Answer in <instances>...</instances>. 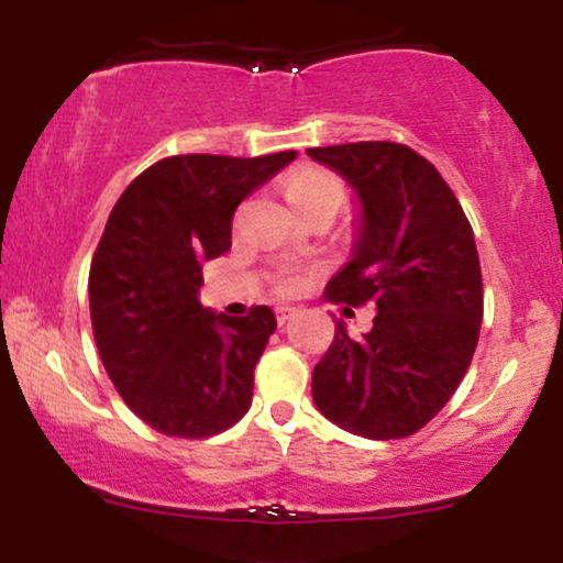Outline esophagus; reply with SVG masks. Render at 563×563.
Returning a JSON list of instances; mask_svg holds the SVG:
<instances>
[{"label":"esophagus","mask_w":563,"mask_h":563,"mask_svg":"<svg viewBox=\"0 0 563 563\" xmlns=\"http://www.w3.org/2000/svg\"><path fill=\"white\" fill-rule=\"evenodd\" d=\"M296 312H299V309H296V307H288V303H280V307H275L277 322H280V325H283V322H286V320L294 318Z\"/></svg>","instance_id":"esophagus-1"}]
</instances>
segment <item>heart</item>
<instances>
[{"instance_id":"1","label":"heart","mask_w":563,"mask_h":563,"mask_svg":"<svg viewBox=\"0 0 563 563\" xmlns=\"http://www.w3.org/2000/svg\"><path fill=\"white\" fill-rule=\"evenodd\" d=\"M286 196L299 211L318 203H339L341 183L335 179V174L309 166V169H299L296 174H290L286 183ZM296 280H299V275L286 277L288 286H294Z\"/></svg>"}]
</instances>
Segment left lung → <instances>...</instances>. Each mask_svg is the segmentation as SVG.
<instances>
[{"instance_id": "left-lung-1", "label": "left lung", "mask_w": 563, "mask_h": 563, "mask_svg": "<svg viewBox=\"0 0 563 563\" xmlns=\"http://www.w3.org/2000/svg\"><path fill=\"white\" fill-rule=\"evenodd\" d=\"M357 198L352 260L328 283L331 301L376 303L373 328L344 322L312 373V399L339 429L402 439L423 429L466 376L482 328V267L455 192L399 142L309 147Z\"/></svg>"}]
</instances>
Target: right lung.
<instances>
[{
    "label": "right lung",
    "mask_w": 563,
    "mask_h": 563,
    "mask_svg": "<svg viewBox=\"0 0 563 563\" xmlns=\"http://www.w3.org/2000/svg\"><path fill=\"white\" fill-rule=\"evenodd\" d=\"M296 158L172 156L121 192L89 267V314L115 391L166 437L222 434L249 412L254 367L277 320L198 301L203 262L232 245L238 203Z\"/></svg>",
    "instance_id": "right-lung-1"
}]
</instances>
